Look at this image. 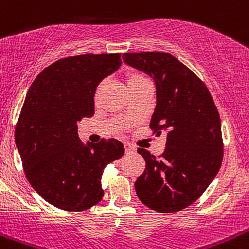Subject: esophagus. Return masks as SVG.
Returning a JSON list of instances; mask_svg holds the SVG:
<instances>
[{
    "label": "esophagus",
    "instance_id": "1",
    "mask_svg": "<svg viewBox=\"0 0 249 249\" xmlns=\"http://www.w3.org/2000/svg\"><path fill=\"white\" fill-rule=\"evenodd\" d=\"M124 147H125V151L126 152H135L136 151V147L130 143H124Z\"/></svg>",
    "mask_w": 249,
    "mask_h": 249
}]
</instances>
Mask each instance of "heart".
<instances>
[{
	"label": "heart",
	"instance_id": "1",
	"mask_svg": "<svg viewBox=\"0 0 249 249\" xmlns=\"http://www.w3.org/2000/svg\"><path fill=\"white\" fill-rule=\"evenodd\" d=\"M125 83H126L127 89H129V91H132V89H137V87L142 86V85L147 84L149 81H147V79L142 74L141 72H137V71H130V72H127L126 75H125ZM100 89H102V86L98 87L95 97L99 94Z\"/></svg>",
	"mask_w": 249,
	"mask_h": 249
}]
</instances>
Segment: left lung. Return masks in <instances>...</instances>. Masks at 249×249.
<instances>
[{"mask_svg":"<svg viewBox=\"0 0 249 249\" xmlns=\"http://www.w3.org/2000/svg\"><path fill=\"white\" fill-rule=\"evenodd\" d=\"M123 58L154 79L157 102L150 127L156 136L166 133L160 157L137 150L146 165L135 183L136 193L150 209L179 212L200 197L220 170V114L203 81L171 54L141 52Z\"/></svg>","mask_w":249,"mask_h":249,"instance_id":"left-lung-1","label":"left lung"}]
</instances>
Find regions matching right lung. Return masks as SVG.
<instances>
[{
    "label": "right lung",
    "mask_w": 249,
    "mask_h": 249,
    "mask_svg": "<svg viewBox=\"0 0 249 249\" xmlns=\"http://www.w3.org/2000/svg\"><path fill=\"white\" fill-rule=\"evenodd\" d=\"M122 65L120 54L60 59L33 81L15 129L26 177L48 203L83 212L102 201V175L124 155L117 139L84 144L76 123L94 114V93Z\"/></svg>",
    "instance_id": "1"
}]
</instances>
